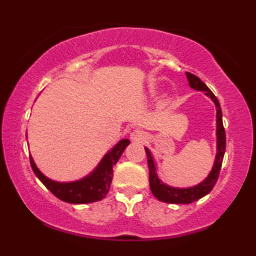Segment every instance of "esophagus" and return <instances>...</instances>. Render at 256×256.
<instances>
[{
    "label": "esophagus",
    "instance_id": "34e87169",
    "mask_svg": "<svg viewBox=\"0 0 256 256\" xmlns=\"http://www.w3.org/2000/svg\"><path fill=\"white\" fill-rule=\"evenodd\" d=\"M146 132L138 130V129H136V130H134L130 134V140L134 143H142L146 140Z\"/></svg>",
    "mask_w": 256,
    "mask_h": 256
}]
</instances>
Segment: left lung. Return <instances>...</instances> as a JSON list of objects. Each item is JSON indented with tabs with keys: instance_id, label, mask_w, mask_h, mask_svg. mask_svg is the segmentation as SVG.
I'll return each mask as SVG.
<instances>
[{
	"instance_id": "1",
	"label": "left lung",
	"mask_w": 256,
	"mask_h": 256,
	"mask_svg": "<svg viewBox=\"0 0 256 256\" xmlns=\"http://www.w3.org/2000/svg\"><path fill=\"white\" fill-rule=\"evenodd\" d=\"M186 76L188 80V85L191 88L196 90H202L205 93L206 96H208L216 104V160L213 163L212 170L210 171L208 176L205 178L202 183H199L194 186L190 188H174L170 186L166 183H163L157 176V166L154 157L150 152L148 148L146 149V157H148V166H149V184L150 190H152V194L160 202H168V204H191V202H197L211 192V190L214 186L216 180H218L220 169H222V164L224 160V155H225L226 149V135L225 129H224L222 124V107L218 99H216L214 94L211 92V90L202 82L198 76H196L192 73L186 72Z\"/></svg>"
}]
</instances>
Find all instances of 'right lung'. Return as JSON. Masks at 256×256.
<instances>
[{
  "mask_svg": "<svg viewBox=\"0 0 256 256\" xmlns=\"http://www.w3.org/2000/svg\"><path fill=\"white\" fill-rule=\"evenodd\" d=\"M129 143L130 141L128 138L118 141L102 157V160H100V163L92 172L78 180H52L40 172L32 156H30V164L38 180L60 200L70 202V204H88V202L101 200L106 197L110 191L112 177H113V166L116 164Z\"/></svg>",
  "mask_w": 256,
  "mask_h": 256,
  "instance_id": "right-lung-1",
  "label": "right lung"
}]
</instances>
